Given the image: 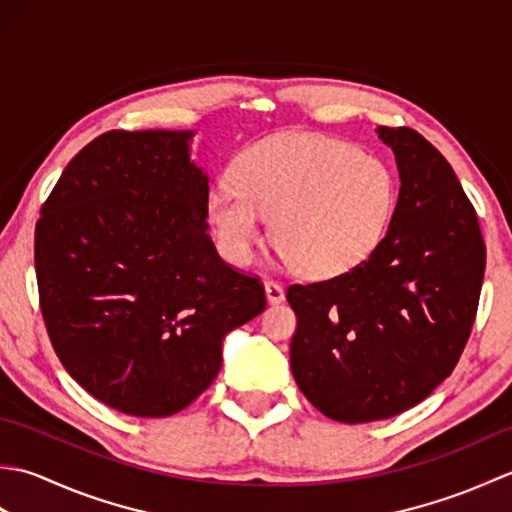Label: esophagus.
Here are the masks:
<instances>
[{"instance_id":"1","label":"esophagus","mask_w":512,"mask_h":512,"mask_svg":"<svg viewBox=\"0 0 512 512\" xmlns=\"http://www.w3.org/2000/svg\"><path fill=\"white\" fill-rule=\"evenodd\" d=\"M264 290H266V299L268 303H273V306H277V303L284 301V288H281L277 281H266L264 284Z\"/></svg>"}]
</instances>
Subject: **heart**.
<instances>
[{"mask_svg": "<svg viewBox=\"0 0 512 512\" xmlns=\"http://www.w3.org/2000/svg\"><path fill=\"white\" fill-rule=\"evenodd\" d=\"M398 206L396 173L383 158L339 138L281 134L248 147L235 182L217 180L206 222L220 255L246 266L266 217L281 255L308 277H339L383 244Z\"/></svg>", "mask_w": 512, "mask_h": 512, "instance_id": "1", "label": "heart"}]
</instances>
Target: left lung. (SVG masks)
Wrapping results in <instances>:
<instances>
[{
	"label": "left lung",
	"mask_w": 512,
	"mask_h": 512,
	"mask_svg": "<svg viewBox=\"0 0 512 512\" xmlns=\"http://www.w3.org/2000/svg\"><path fill=\"white\" fill-rule=\"evenodd\" d=\"M400 191L376 253L345 275L290 286V367L323 416L356 424L416 407L464 350L486 246L455 171L409 127H378Z\"/></svg>",
	"instance_id": "left-lung-1"
}]
</instances>
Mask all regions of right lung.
Here are the masks:
<instances>
[{"mask_svg":"<svg viewBox=\"0 0 512 512\" xmlns=\"http://www.w3.org/2000/svg\"><path fill=\"white\" fill-rule=\"evenodd\" d=\"M191 129L107 132L63 169L41 209V312L63 367L107 407L182 411L222 367L228 332L266 308L259 279L206 233L209 173Z\"/></svg>","mask_w":512,"mask_h":512,"instance_id":"obj_1","label":"right lung"}]
</instances>
